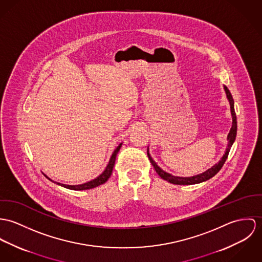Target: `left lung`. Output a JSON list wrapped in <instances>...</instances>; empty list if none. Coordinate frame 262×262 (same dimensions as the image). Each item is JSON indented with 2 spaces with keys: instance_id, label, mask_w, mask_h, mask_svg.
Instances as JSON below:
<instances>
[{
  "instance_id": "1",
  "label": "left lung",
  "mask_w": 262,
  "mask_h": 262,
  "mask_svg": "<svg viewBox=\"0 0 262 262\" xmlns=\"http://www.w3.org/2000/svg\"><path fill=\"white\" fill-rule=\"evenodd\" d=\"M224 89L226 91V95H227V98L230 102V108H231V115H232V127L230 129V133L228 134V147L226 148V151L224 154V156L222 157L221 161L216 164L215 166H213L211 169L207 170L206 172H204L203 174H197V176H194V177H189V178H182V177H176V176H172L171 174H168L166 172H164L160 167H158V165L155 163V161L151 159V157L149 156L148 154V150H147V157L149 159V162L151 163V165L154 166L157 174H159L162 179L174 184V185H193V184H198V183H202L204 181H207L209 179H211L212 177H214L215 174H217L221 168L223 167L228 155H229V151H230V148L232 146L233 143L235 141V138H236V134H237V120H236V114H235V111H234V100H233L232 95L229 91V89L224 86Z\"/></svg>"
}]
</instances>
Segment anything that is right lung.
<instances>
[{"label": "right lung", "instance_id": "1", "mask_svg": "<svg viewBox=\"0 0 262 262\" xmlns=\"http://www.w3.org/2000/svg\"><path fill=\"white\" fill-rule=\"evenodd\" d=\"M120 146H121V144L118 145L117 148L115 149V151H114V154H113V156H112V158H111V160H110V163H108L106 169L104 170V172L100 174V176H98L96 179H94V180H92V181H90V182H88V183H85V184L75 185V186L64 185V184H60V183H57V184L60 185V186H62V187H64V188H67V189H70V190H75V191L88 190V189H92V188H95V187H97V186H100V185L104 184V183L108 180V178L111 177L112 173H113L114 166H115V163H116V158H117V152H118ZM46 178H48V177H46ZM48 179H49V178H48ZM49 180H50V179H49ZM51 181H52V180H51ZM52 182H53V181H52ZM54 183H56V182H54Z\"/></svg>", "mask_w": 262, "mask_h": 262}]
</instances>
